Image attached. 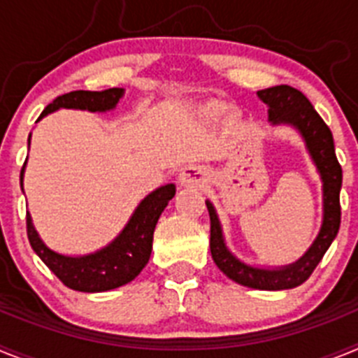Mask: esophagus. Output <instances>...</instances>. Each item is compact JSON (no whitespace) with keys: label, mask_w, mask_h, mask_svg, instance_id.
<instances>
[{"label":"esophagus","mask_w":358,"mask_h":358,"mask_svg":"<svg viewBox=\"0 0 358 358\" xmlns=\"http://www.w3.org/2000/svg\"><path fill=\"white\" fill-rule=\"evenodd\" d=\"M208 170L201 164H189V166H185L179 173V182L182 186H202L206 182Z\"/></svg>","instance_id":"1"}]
</instances>
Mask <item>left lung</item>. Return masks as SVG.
<instances>
[{
    "instance_id": "left-lung-1",
    "label": "left lung",
    "mask_w": 358,
    "mask_h": 358,
    "mask_svg": "<svg viewBox=\"0 0 358 358\" xmlns=\"http://www.w3.org/2000/svg\"><path fill=\"white\" fill-rule=\"evenodd\" d=\"M258 96L268 107V122L273 125H290L301 134L310 157L322 181V224L317 238L308 251L294 264L276 268H260L243 264L227 249L224 242L222 227L213 204L206 201L210 211V249L217 267L229 280L243 287L258 290H285L301 285L314 273L330 243L339 233L341 202L339 194L343 186V169L335 156L334 136L328 125L322 122L317 110L301 91L290 85H274L258 91Z\"/></svg>"
}]
</instances>
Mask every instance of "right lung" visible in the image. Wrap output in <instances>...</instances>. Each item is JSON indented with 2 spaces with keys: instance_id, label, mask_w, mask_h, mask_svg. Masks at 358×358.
Returning <instances> with one entry per match:
<instances>
[{
  "instance_id": "right-lung-1",
  "label": "right lung",
  "mask_w": 358,
  "mask_h": 358,
  "mask_svg": "<svg viewBox=\"0 0 358 358\" xmlns=\"http://www.w3.org/2000/svg\"><path fill=\"white\" fill-rule=\"evenodd\" d=\"M122 96V87H110L106 91H71L62 96H57L50 106H46L39 120L59 109L106 113V110L115 109ZM28 145H30V138H28ZM23 176L24 166L21 169V189H23ZM173 195H176V185H164L154 189L140 202V206L136 208L122 233L109 245L91 255L66 256L52 251L41 240L39 233L31 224L30 213H27L28 240L36 255L68 289L78 290V292H106V290L118 289L134 280L148 264L154 229L159 220V215L169 206Z\"/></svg>"
}]
</instances>
